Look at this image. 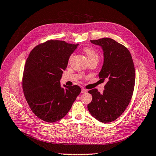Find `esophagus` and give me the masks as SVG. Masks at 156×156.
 I'll list each match as a JSON object with an SVG mask.
<instances>
[{"mask_svg": "<svg viewBox=\"0 0 156 156\" xmlns=\"http://www.w3.org/2000/svg\"><path fill=\"white\" fill-rule=\"evenodd\" d=\"M87 91V90H86V89L82 88V91H81V93H86Z\"/></svg>", "mask_w": 156, "mask_h": 156, "instance_id": "esophagus-1", "label": "esophagus"}]
</instances>
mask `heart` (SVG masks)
<instances>
[{
    "label": "heart",
    "mask_w": 156,
    "mask_h": 156,
    "mask_svg": "<svg viewBox=\"0 0 156 156\" xmlns=\"http://www.w3.org/2000/svg\"><path fill=\"white\" fill-rule=\"evenodd\" d=\"M83 52L85 53L86 55L87 56V58L88 61L93 60V59H96L98 61L99 59V55H98L97 52L93 50V49L89 48V47H86L83 48Z\"/></svg>",
    "instance_id": "obj_1"
}]
</instances>
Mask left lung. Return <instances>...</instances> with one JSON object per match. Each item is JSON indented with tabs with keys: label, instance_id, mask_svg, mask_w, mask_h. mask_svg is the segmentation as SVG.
<instances>
[{
	"label": "left lung",
	"instance_id": "1",
	"mask_svg": "<svg viewBox=\"0 0 156 156\" xmlns=\"http://www.w3.org/2000/svg\"><path fill=\"white\" fill-rule=\"evenodd\" d=\"M90 41L103 50L104 61L99 76L107 83L103 93L97 89L88 91L93 99L87 108L98 121L109 123L119 118L130 103L135 82L134 63L127 48L114 40Z\"/></svg>",
	"mask_w": 156,
	"mask_h": 156
}]
</instances>
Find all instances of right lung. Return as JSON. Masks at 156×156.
Here are the masks:
<instances>
[{"label": "right lung", "instance_id": "add662e5", "mask_svg": "<svg viewBox=\"0 0 156 156\" xmlns=\"http://www.w3.org/2000/svg\"><path fill=\"white\" fill-rule=\"evenodd\" d=\"M78 44L48 41L39 44L27 59L23 90L31 110L43 121L53 123L65 117L81 92L78 86L62 87L60 80Z\"/></svg>", "mask_w": 156, "mask_h": 156}]
</instances>
